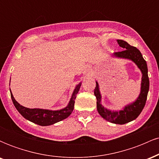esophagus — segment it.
Returning <instances> with one entry per match:
<instances>
[{
  "label": "esophagus",
  "instance_id": "1",
  "mask_svg": "<svg viewBox=\"0 0 159 159\" xmlns=\"http://www.w3.org/2000/svg\"><path fill=\"white\" fill-rule=\"evenodd\" d=\"M87 71H88V72H89V73H90V69H87Z\"/></svg>",
  "mask_w": 159,
  "mask_h": 159
}]
</instances>
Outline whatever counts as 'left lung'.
<instances>
[{
    "instance_id": "1",
    "label": "left lung",
    "mask_w": 159,
    "mask_h": 159,
    "mask_svg": "<svg viewBox=\"0 0 159 159\" xmlns=\"http://www.w3.org/2000/svg\"><path fill=\"white\" fill-rule=\"evenodd\" d=\"M117 43L122 48H125L123 52H115L112 57L116 58L127 59L134 62L142 73L140 93L137 99L132 103L129 104L120 111H111L102 105V96L99 90V86L97 81L94 90V95L96 97V107L100 116L110 123L123 125L135 120L139 116L145 106L147 94L149 88V81L148 77V69L147 62L143 59L141 53L135 47L130 45L125 41L117 39Z\"/></svg>"
}]
</instances>
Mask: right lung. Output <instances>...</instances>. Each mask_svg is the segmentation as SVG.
<instances>
[{"instance_id": "add662e5", "label": "right lung", "mask_w": 159, "mask_h": 159, "mask_svg": "<svg viewBox=\"0 0 159 159\" xmlns=\"http://www.w3.org/2000/svg\"><path fill=\"white\" fill-rule=\"evenodd\" d=\"M81 85V82H80L78 84L76 85L67 106L64 108L61 109V110L57 111L42 108H28V107H24L16 101L12 92H11V90H10L12 102H13L17 111L24 118L39 125L47 126V125H53L57 122L66 119L69 115L72 114L74 109L75 100L76 96H77L78 91L80 90Z\"/></svg>"}]
</instances>
